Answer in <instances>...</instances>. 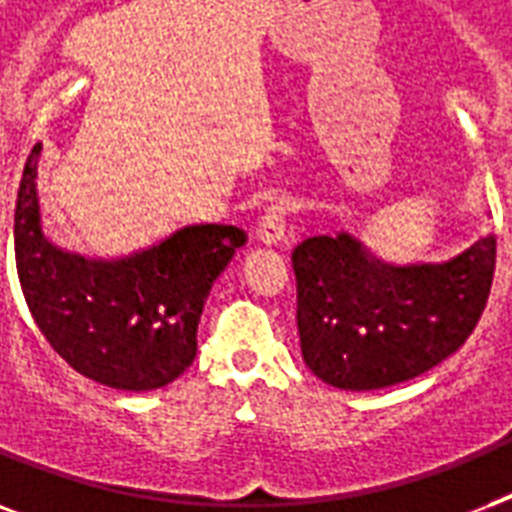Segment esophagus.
Here are the masks:
<instances>
[{"label": "esophagus", "mask_w": 512, "mask_h": 512, "mask_svg": "<svg viewBox=\"0 0 512 512\" xmlns=\"http://www.w3.org/2000/svg\"><path fill=\"white\" fill-rule=\"evenodd\" d=\"M287 223H289V209L284 204H271L265 209V215L260 217L257 225V236L263 239V244H281L287 239Z\"/></svg>", "instance_id": "1"}]
</instances>
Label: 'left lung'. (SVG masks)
Listing matches in <instances>:
<instances>
[{"label": "left lung", "instance_id": "8db88e82", "mask_svg": "<svg viewBox=\"0 0 512 512\" xmlns=\"http://www.w3.org/2000/svg\"><path fill=\"white\" fill-rule=\"evenodd\" d=\"M494 233L444 263L393 265L350 233L297 244L303 361L342 390H377L428 372L462 348L489 300Z\"/></svg>", "mask_w": 512, "mask_h": 512}]
</instances>
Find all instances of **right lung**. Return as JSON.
I'll return each mask as SVG.
<instances>
[{"mask_svg":"<svg viewBox=\"0 0 512 512\" xmlns=\"http://www.w3.org/2000/svg\"><path fill=\"white\" fill-rule=\"evenodd\" d=\"M39 156L31 148L15 201V268L36 327L68 366L116 390H154L196 358V329L215 279L247 241L236 225H185L122 257L82 255L42 231Z\"/></svg>","mask_w":512,"mask_h":512,"instance_id":"obj_1","label":"right lung"}]
</instances>
